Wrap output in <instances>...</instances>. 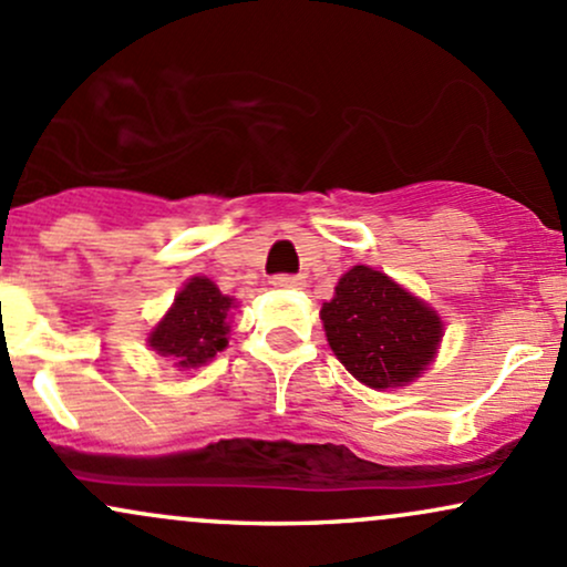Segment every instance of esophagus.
Returning a JSON list of instances; mask_svg holds the SVG:
<instances>
[{"label": "esophagus", "instance_id": "obj_1", "mask_svg": "<svg viewBox=\"0 0 567 567\" xmlns=\"http://www.w3.org/2000/svg\"><path fill=\"white\" fill-rule=\"evenodd\" d=\"M271 285H275V288L298 290V288H303L306 279L301 275H275V277H271Z\"/></svg>", "mask_w": 567, "mask_h": 567}]
</instances>
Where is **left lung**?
I'll use <instances>...</instances> for the list:
<instances>
[{
    "label": "left lung",
    "instance_id": "1",
    "mask_svg": "<svg viewBox=\"0 0 567 567\" xmlns=\"http://www.w3.org/2000/svg\"><path fill=\"white\" fill-rule=\"evenodd\" d=\"M320 317L330 349L370 389L419 379L442 338L440 317L424 301L368 266L341 277Z\"/></svg>",
    "mask_w": 567,
    "mask_h": 567
}]
</instances>
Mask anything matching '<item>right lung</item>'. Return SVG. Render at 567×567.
<instances>
[{"mask_svg": "<svg viewBox=\"0 0 567 567\" xmlns=\"http://www.w3.org/2000/svg\"><path fill=\"white\" fill-rule=\"evenodd\" d=\"M229 309L231 298L224 296L210 279H188L165 320L148 336V343L157 354L171 357L181 368L205 365L229 343Z\"/></svg>", "mask_w": 567, "mask_h": 567, "instance_id": "add662e5", "label": "right lung"}]
</instances>
